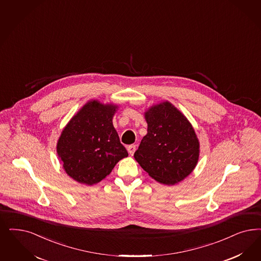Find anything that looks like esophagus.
<instances>
[{"label": "esophagus", "instance_id": "1", "mask_svg": "<svg viewBox=\"0 0 261 261\" xmlns=\"http://www.w3.org/2000/svg\"><path fill=\"white\" fill-rule=\"evenodd\" d=\"M127 150L130 155H133L136 151V145L135 144H130L128 147H127Z\"/></svg>", "mask_w": 261, "mask_h": 261}]
</instances>
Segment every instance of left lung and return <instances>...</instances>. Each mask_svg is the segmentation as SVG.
Returning <instances> with one entry per match:
<instances>
[{"label":"left lung","instance_id":"left-lung-1","mask_svg":"<svg viewBox=\"0 0 261 261\" xmlns=\"http://www.w3.org/2000/svg\"><path fill=\"white\" fill-rule=\"evenodd\" d=\"M147 134L134 157L150 177L165 185L185 179L198 164L199 142L194 127L171 102L152 105L144 113Z\"/></svg>","mask_w":261,"mask_h":261}]
</instances>
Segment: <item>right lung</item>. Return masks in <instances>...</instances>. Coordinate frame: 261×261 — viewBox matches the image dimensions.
<instances>
[{
  "label": "right lung",
  "instance_id": "1",
  "mask_svg": "<svg viewBox=\"0 0 261 261\" xmlns=\"http://www.w3.org/2000/svg\"><path fill=\"white\" fill-rule=\"evenodd\" d=\"M117 108L112 103L90 100L63 128L57 153L72 179L86 185L96 184L128 156L113 125Z\"/></svg>",
  "mask_w": 261,
  "mask_h": 261
}]
</instances>
